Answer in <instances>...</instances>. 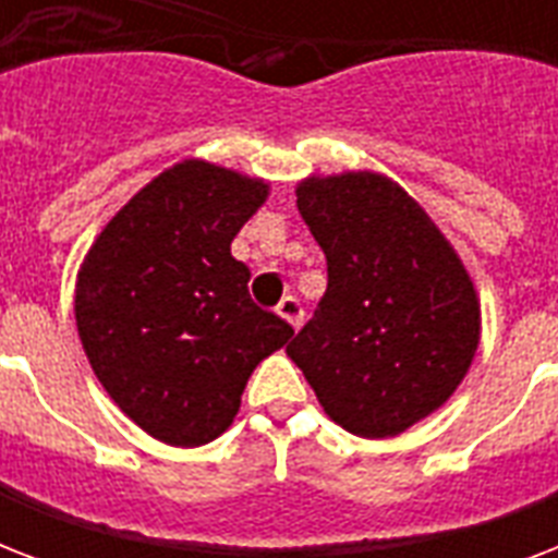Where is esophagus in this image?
Listing matches in <instances>:
<instances>
[{"label":"esophagus","mask_w":558,"mask_h":558,"mask_svg":"<svg viewBox=\"0 0 558 558\" xmlns=\"http://www.w3.org/2000/svg\"><path fill=\"white\" fill-rule=\"evenodd\" d=\"M278 315L283 318V322H289L298 330V327H301V322H304V306H301V301H298V298L287 295L278 304Z\"/></svg>","instance_id":"esophagus-1"}]
</instances>
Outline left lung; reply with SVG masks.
<instances>
[{
  "mask_svg": "<svg viewBox=\"0 0 558 558\" xmlns=\"http://www.w3.org/2000/svg\"><path fill=\"white\" fill-rule=\"evenodd\" d=\"M298 210L327 257V292L287 353L324 414L397 437L458 390L481 341L466 266L397 182L359 170L310 177Z\"/></svg>",
  "mask_w": 558,
  "mask_h": 558,
  "instance_id": "left-lung-1",
  "label": "left lung"
}]
</instances>
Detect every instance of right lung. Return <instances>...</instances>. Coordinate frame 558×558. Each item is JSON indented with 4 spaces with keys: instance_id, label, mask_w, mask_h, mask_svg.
Here are the masks:
<instances>
[{
    "instance_id": "right-lung-1",
    "label": "right lung",
    "mask_w": 558,
    "mask_h": 558,
    "mask_svg": "<svg viewBox=\"0 0 558 558\" xmlns=\"http://www.w3.org/2000/svg\"><path fill=\"white\" fill-rule=\"evenodd\" d=\"M269 182L185 159L144 185L83 257L74 318L92 371L135 425L168 446L217 440L252 371L292 336L248 295L231 240Z\"/></svg>"
}]
</instances>
